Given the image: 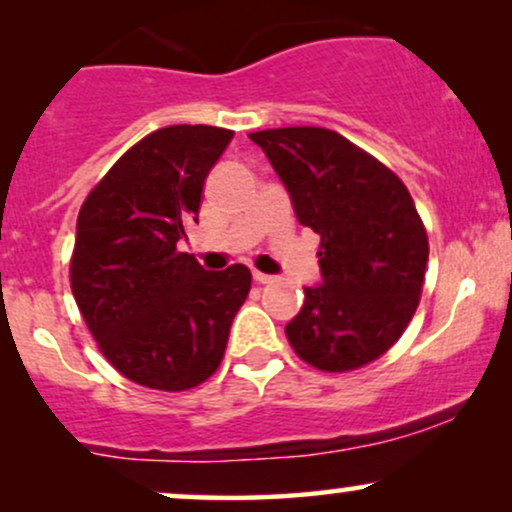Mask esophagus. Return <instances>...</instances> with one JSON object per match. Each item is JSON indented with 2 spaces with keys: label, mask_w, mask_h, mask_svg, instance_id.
<instances>
[{
  "label": "esophagus",
  "mask_w": 512,
  "mask_h": 512,
  "mask_svg": "<svg viewBox=\"0 0 512 512\" xmlns=\"http://www.w3.org/2000/svg\"><path fill=\"white\" fill-rule=\"evenodd\" d=\"M252 279H255L257 284H272V281H276V276L262 274V272H252Z\"/></svg>",
  "instance_id": "obj_1"
}]
</instances>
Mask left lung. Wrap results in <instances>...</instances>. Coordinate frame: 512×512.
Masks as SVG:
<instances>
[{
    "label": "left lung",
    "instance_id": "left-lung-1",
    "mask_svg": "<svg viewBox=\"0 0 512 512\" xmlns=\"http://www.w3.org/2000/svg\"><path fill=\"white\" fill-rule=\"evenodd\" d=\"M301 226L320 233V284L305 286L286 337L310 366L354 370L383 356L419 305L426 228L404 182L322 127L252 132Z\"/></svg>",
    "mask_w": 512,
    "mask_h": 512
}]
</instances>
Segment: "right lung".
<instances>
[{
    "label": "right lung",
    "instance_id": "add662e5",
    "mask_svg": "<svg viewBox=\"0 0 512 512\" xmlns=\"http://www.w3.org/2000/svg\"><path fill=\"white\" fill-rule=\"evenodd\" d=\"M231 139V129L209 125L156 129L108 170L76 219V305L103 356L151 390L204 383L248 298L245 264L207 272L178 252Z\"/></svg>",
    "mask_w": 512,
    "mask_h": 512
}]
</instances>
